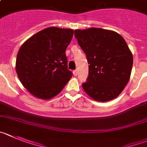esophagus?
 <instances>
[{
    "mask_svg": "<svg viewBox=\"0 0 147 147\" xmlns=\"http://www.w3.org/2000/svg\"><path fill=\"white\" fill-rule=\"evenodd\" d=\"M73 74H74V75L75 76H76L78 75V71L77 70H75V71H73Z\"/></svg>",
    "mask_w": 147,
    "mask_h": 147,
    "instance_id": "1",
    "label": "esophagus"
}]
</instances>
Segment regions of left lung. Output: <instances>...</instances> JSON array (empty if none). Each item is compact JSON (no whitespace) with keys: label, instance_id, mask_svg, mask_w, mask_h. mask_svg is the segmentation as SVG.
<instances>
[{"label":"left lung","instance_id":"left-lung-1","mask_svg":"<svg viewBox=\"0 0 147 147\" xmlns=\"http://www.w3.org/2000/svg\"><path fill=\"white\" fill-rule=\"evenodd\" d=\"M74 36L90 64L82 84L86 93L100 102L117 98L128 83L133 67L126 41L119 33L102 28L75 30Z\"/></svg>","mask_w":147,"mask_h":147}]
</instances>
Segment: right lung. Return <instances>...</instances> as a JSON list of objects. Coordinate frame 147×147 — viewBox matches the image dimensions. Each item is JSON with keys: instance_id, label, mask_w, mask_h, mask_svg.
<instances>
[{"instance_id": "obj_1", "label": "right lung", "mask_w": 147, "mask_h": 147, "mask_svg": "<svg viewBox=\"0 0 147 147\" xmlns=\"http://www.w3.org/2000/svg\"><path fill=\"white\" fill-rule=\"evenodd\" d=\"M73 36L72 29L50 27L21 46L16 71L22 85L33 96L49 100L58 95L72 77L65 50Z\"/></svg>"}]
</instances>
